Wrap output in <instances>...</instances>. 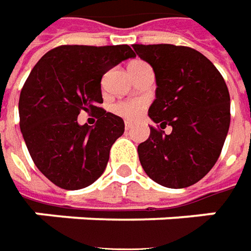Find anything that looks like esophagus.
Listing matches in <instances>:
<instances>
[{"label":"esophagus","instance_id":"esophagus-1","mask_svg":"<svg viewBox=\"0 0 251 251\" xmlns=\"http://www.w3.org/2000/svg\"><path fill=\"white\" fill-rule=\"evenodd\" d=\"M124 127H126V129H127V131H128V129L132 128V124H131V123H128V122H126Z\"/></svg>","mask_w":251,"mask_h":251}]
</instances>
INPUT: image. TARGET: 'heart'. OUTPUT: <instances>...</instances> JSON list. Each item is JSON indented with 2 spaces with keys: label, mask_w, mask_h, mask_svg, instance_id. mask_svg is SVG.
Listing matches in <instances>:
<instances>
[{
  "label": "heart",
  "mask_w": 251,
  "mask_h": 251,
  "mask_svg": "<svg viewBox=\"0 0 251 251\" xmlns=\"http://www.w3.org/2000/svg\"><path fill=\"white\" fill-rule=\"evenodd\" d=\"M146 63L141 62V60H134L129 63L128 69L129 70H134V69H138V67L144 66ZM144 109V102L141 100H134V99H128V100H120L117 103L112 105V112L117 116H120L123 119L126 120H135L139 117V114L142 112Z\"/></svg>",
  "instance_id": "1"
}]
</instances>
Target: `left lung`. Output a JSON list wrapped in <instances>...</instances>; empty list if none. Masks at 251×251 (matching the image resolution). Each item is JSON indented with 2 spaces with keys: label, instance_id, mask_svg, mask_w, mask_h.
Wrapping results in <instances>:
<instances>
[{
  "label": "left lung",
  "instance_id": "1",
  "mask_svg": "<svg viewBox=\"0 0 251 251\" xmlns=\"http://www.w3.org/2000/svg\"><path fill=\"white\" fill-rule=\"evenodd\" d=\"M156 78V98L148 110L151 135L138 146L142 169L154 182L181 189L196 184L220 157L231 122V99L217 67L199 51L171 44H134Z\"/></svg>",
  "mask_w": 251,
  "mask_h": 251
}]
</instances>
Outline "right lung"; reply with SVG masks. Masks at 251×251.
Masks as SVG:
<instances>
[{
  "label": "right lung",
  "mask_w": 251,
  "mask_h": 251,
  "mask_svg": "<svg viewBox=\"0 0 251 251\" xmlns=\"http://www.w3.org/2000/svg\"><path fill=\"white\" fill-rule=\"evenodd\" d=\"M129 58L135 53L128 45H62L28 75L19 98L20 131L37 169L59 188L82 189L103 174L124 122L98 107L100 80ZM81 110L96 113L95 126L78 124Z\"/></svg>",
  "instance_id": "1"
}]
</instances>
